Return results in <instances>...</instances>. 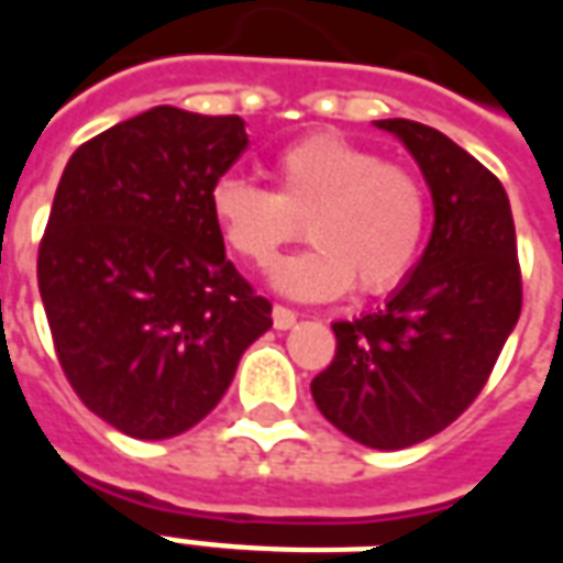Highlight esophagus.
I'll return each instance as SVG.
<instances>
[{
  "label": "esophagus",
  "instance_id": "obj_1",
  "mask_svg": "<svg viewBox=\"0 0 563 563\" xmlns=\"http://www.w3.org/2000/svg\"><path fill=\"white\" fill-rule=\"evenodd\" d=\"M271 319H274V329L286 331V329H292L295 322H298V313H295V310H289V307L274 305V310H271Z\"/></svg>",
  "mask_w": 563,
  "mask_h": 563
}]
</instances>
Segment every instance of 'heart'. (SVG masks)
<instances>
[{"label": "heart", "mask_w": 563, "mask_h": 563, "mask_svg": "<svg viewBox=\"0 0 563 563\" xmlns=\"http://www.w3.org/2000/svg\"><path fill=\"white\" fill-rule=\"evenodd\" d=\"M274 192L222 177L208 196L210 220L234 256L256 268L307 238L313 250L280 262L271 283L298 301H331L358 286L379 295L413 271L428 232V189L404 165L341 135H307L271 162Z\"/></svg>", "instance_id": "1"}]
</instances>
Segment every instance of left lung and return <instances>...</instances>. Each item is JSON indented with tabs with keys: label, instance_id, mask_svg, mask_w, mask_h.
I'll use <instances>...</instances> for the list:
<instances>
[{
	"label": "left lung",
	"instance_id": "left-lung-1",
	"mask_svg": "<svg viewBox=\"0 0 563 563\" xmlns=\"http://www.w3.org/2000/svg\"><path fill=\"white\" fill-rule=\"evenodd\" d=\"M404 141L434 201L416 268L377 313L334 322L338 350L313 377L319 413L355 443L407 449L440 434L483 391L521 313L516 225L495 174L413 120H377Z\"/></svg>",
	"mask_w": 563,
	"mask_h": 563
}]
</instances>
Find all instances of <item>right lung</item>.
Masks as SVG:
<instances>
[{
    "label": "right lung",
    "mask_w": 563,
    "mask_h": 563,
    "mask_svg": "<svg viewBox=\"0 0 563 563\" xmlns=\"http://www.w3.org/2000/svg\"><path fill=\"white\" fill-rule=\"evenodd\" d=\"M246 144L241 117L159 104L80 144L59 177L38 292L71 389L123 434L189 431L271 329L208 208Z\"/></svg>",
    "instance_id": "add662e5"
}]
</instances>
